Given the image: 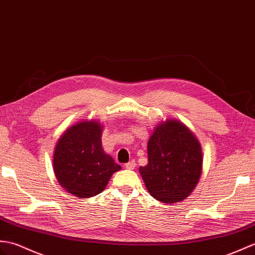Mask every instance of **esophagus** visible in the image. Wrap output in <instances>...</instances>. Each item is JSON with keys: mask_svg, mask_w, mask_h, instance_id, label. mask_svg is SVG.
Instances as JSON below:
<instances>
[{"mask_svg": "<svg viewBox=\"0 0 255 255\" xmlns=\"http://www.w3.org/2000/svg\"><path fill=\"white\" fill-rule=\"evenodd\" d=\"M134 167H135V162L133 161V159L125 164V168H127V169H133Z\"/></svg>", "mask_w": 255, "mask_h": 255, "instance_id": "34e87169", "label": "esophagus"}]
</instances>
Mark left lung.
<instances>
[{
  "instance_id": "obj_1",
  "label": "left lung",
  "mask_w": 255,
  "mask_h": 255,
  "mask_svg": "<svg viewBox=\"0 0 255 255\" xmlns=\"http://www.w3.org/2000/svg\"><path fill=\"white\" fill-rule=\"evenodd\" d=\"M149 163L140 166L144 185L153 198L164 203L185 200L202 174L200 141L185 124L168 118L159 123L147 142Z\"/></svg>"
}]
</instances>
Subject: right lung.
<instances>
[{
	"label": "right lung",
	"mask_w": 255,
	"mask_h": 255,
	"mask_svg": "<svg viewBox=\"0 0 255 255\" xmlns=\"http://www.w3.org/2000/svg\"><path fill=\"white\" fill-rule=\"evenodd\" d=\"M103 125L81 121L67 128L53 152V170L65 191L79 199L102 192L122 167L102 147Z\"/></svg>",
	"instance_id": "add662e5"
}]
</instances>
